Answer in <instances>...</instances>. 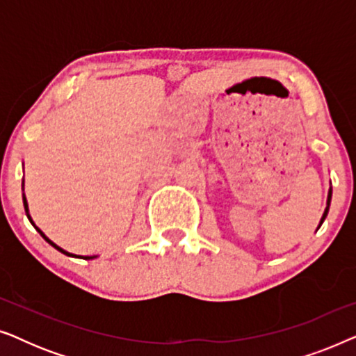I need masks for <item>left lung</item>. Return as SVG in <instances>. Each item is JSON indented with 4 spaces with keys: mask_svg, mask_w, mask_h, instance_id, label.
Returning <instances> with one entry per match:
<instances>
[{
    "mask_svg": "<svg viewBox=\"0 0 356 356\" xmlns=\"http://www.w3.org/2000/svg\"><path fill=\"white\" fill-rule=\"evenodd\" d=\"M330 197H332V189H330V191H329V197H327V207H325V211H324V213H323V218H321V223H323V222H324V218L327 217L329 206H330Z\"/></svg>",
    "mask_w": 356,
    "mask_h": 356,
    "instance_id": "obj_1",
    "label": "left lung"
}]
</instances>
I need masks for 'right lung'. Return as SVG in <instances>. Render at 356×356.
Instances as JSON below:
<instances>
[{
    "mask_svg": "<svg viewBox=\"0 0 356 356\" xmlns=\"http://www.w3.org/2000/svg\"><path fill=\"white\" fill-rule=\"evenodd\" d=\"M24 207H26V212H27V217H29V211H27V201H26V197H24ZM29 220H31V217H29ZM31 222H32V220H31ZM32 223H33V222H32ZM37 230H38V228H37ZM38 233H40V235H42L43 238H45V240H47L48 243H50V245H51L53 248H56V250H58V251H61V252H63V254H66V256H74V254H70V252H66L65 250H61V248H60V246H56V245H55V243H53V241H50V240H48V238H47L45 235H43V233H42L40 230H38ZM77 257H79V256H77ZM92 257H95V256H90V257H89V256H87V257H84V259H92Z\"/></svg>",
    "mask_w": 356,
    "mask_h": 356,
    "instance_id": "obj_1",
    "label": "right lung"
}]
</instances>
